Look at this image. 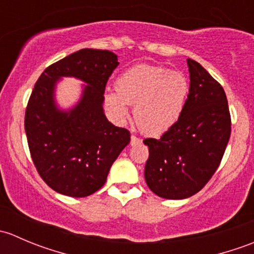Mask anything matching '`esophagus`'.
Segmentation results:
<instances>
[{
  "label": "esophagus",
  "instance_id": "obj_1",
  "mask_svg": "<svg viewBox=\"0 0 254 254\" xmlns=\"http://www.w3.org/2000/svg\"><path fill=\"white\" fill-rule=\"evenodd\" d=\"M141 142L140 137L135 136V135H131V145H137V143Z\"/></svg>",
  "mask_w": 254,
  "mask_h": 254
}]
</instances>
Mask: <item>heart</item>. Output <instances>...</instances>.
Masks as SVG:
<instances>
[{
  "label": "heart",
  "mask_w": 254,
  "mask_h": 254,
  "mask_svg": "<svg viewBox=\"0 0 254 254\" xmlns=\"http://www.w3.org/2000/svg\"><path fill=\"white\" fill-rule=\"evenodd\" d=\"M190 93V82L181 71L165 66H132L115 81V91L104 94V106L113 117L124 122L129 106L134 107L137 127L147 135H161L178 123Z\"/></svg>",
  "instance_id": "1"
}]
</instances>
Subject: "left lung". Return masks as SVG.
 Masks as SVG:
<instances>
[{
    "label": "left lung",
    "mask_w": 254,
    "mask_h": 254,
    "mask_svg": "<svg viewBox=\"0 0 254 254\" xmlns=\"http://www.w3.org/2000/svg\"><path fill=\"white\" fill-rule=\"evenodd\" d=\"M190 93L178 123L160 139H145V181L165 199H186L204 188L216 172L230 135L231 117L221 84L188 59Z\"/></svg>",
    "instance_id": "left-lung-1"
}]
</instances>
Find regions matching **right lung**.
<instances>
[{
    "mask_svg": "<svg viewBox=\"0 0 254 254\" xmlns=\"http://www.w3.org/2000/svg\"><path fill=\"white\" fill-rule=\"evenodd\" d=\"M118 65L112 51L82 49L45 68L35 83L25 111V134L38 173L58 193L73 198L96 193L130 142V132L108 122L103 111L106 84ZM61 77L87 83L68 111L55 102Z\"/></svg>",
    "mask_w": 254,
    "mask_h": 254,
    "instance_id": "1",
    "label": "right lung"
}]
</instances>
